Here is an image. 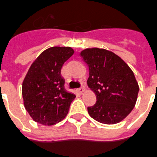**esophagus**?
<instances>
[{
	"label": "esophagus",
	"instance_id": "34e87169",
	"mask_svg": "<svg viewBox=\"0 0 157 157\" xmlns=\"http://www.w3.org/2000/svg\"><path fill=\"white\" fill-rule=\"evenodd\" d=\"M84 90H85V87L84 86H82L81 88H79L78 89V92L79 93V94H82V93H83L84 92Z\"/></svg>",
	"mask_w": 157,
	"mask_h": 157
}]
</instances>
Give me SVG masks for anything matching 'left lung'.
<instances>
[{
	"mask_svg": "<svg viewBox=\"0 0 157 157\" xmlns=\"http://www.w3.org/2000/svg\"><path fill=\"white\" fill-rule=\"evenodd\" d=\"M88 66L89 88L96 103L88 107L91 117L104 124H115L130 113L136 104L138 83L133 72L121 58L104 49H86L80 53Z\"/></svg>",
	"mask_w": 157,
	"mask_h": 157,
	"instance_id": "obj_1",
	"label": "left lung"
}]
</instances>
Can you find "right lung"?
Returning a JSON list of instances; mask_svg holds the SVG:
<instances>
[{"instance_id": "1", "label": "right lung", "mask_w": 157, "mask_h": 157, "mask_svg": "<svg viewBox=\"0 0 157 157\" xmlns=\"http://www.w3.org/2000/svg\"><path fill=\"white\" fill-rule=\"evenodd\" d=\"M74 52L70 47L49 48L28 70L22 84V96L25 108L35 122L54 125L68 114L76 96L64 88L61 69Z\"/></svg>"}]
</instances>
